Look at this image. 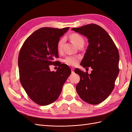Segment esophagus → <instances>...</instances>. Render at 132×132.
Listing matches in <instances>:
<instances>
[{"label": "esophagus", "instance_id": "1", "mask_svg": "<svg viewBox=\"0 0 132 132\" xmlns=\"http://www.w3.org/2000/svg\"><path fill=\"white\" fill-rule=\"evenodd\" d=\"M74 69L73 68H71V73H74Z\"/></svg>", "mask_w": 132, "mask_h": 132}]
</instances>
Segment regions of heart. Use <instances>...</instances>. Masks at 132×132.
Listing matches in <instances>:
<instances>
[{"label":"heart","mask_w":132,"mask_h":132,"mask_svg":"<svg viewBox=\"0 0 132 132\" xmlns=\"http://www.w3.org/2000/svg\"><path fill=\"white\" fill-rule=\"evenodd\" d=\"M70 38L71 39V41L74 43V45H75L77 47L81 45V44H84V39L81 35H80L78 34H72L70 35ZM64 42V38H61L58 41L57 44V48L59 51H61L62 50ZM79 60L80 57L78 56L70 55V56L67 57L64 60V62L70 65H75L76 64H77Z\"/></svg>","instance_id":"obj_1"}]
</instances>
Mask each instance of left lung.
<instances>
[{"mask_svg": "<svg viewBox=\"0 0 132 132\" xmlns=\"http://www.w3.org/2000/svg\"><path fill=\"white\" fill-rule=\"evenodd\" d=\"M72 30L88 39L89 45L80 65L93 69L90 74L75 69L80 77L76 90L86 102L98 104L109 96L114 87L119 73L118 49L110 35L97 25L91 23Z\"/></svg>", "mask_w": 132, "mask_h": 132, "instance_id": "1", "label": "left lung"}]
</instances>
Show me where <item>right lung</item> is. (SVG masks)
<instances>
[{
	"mask_svg": "<svg viewBox=\"0 0 132 132\" xmlns=\"http://www.w3.org/2000/svg\"><path fill=\"white\" fill-rule=\"evenodd\" d=\"M69 27H42L35 31L23 43L18 57L20 81L29 97L41 106L54 102L71 74L68 65L62 64L56 71L49 66L58 57L57 44Z\"/></svg>",
	"mask_w": 132,
	"mask_h": 132,
	"instance_id": "obj_1",
	"label": "right lung"
}]
</instances>
